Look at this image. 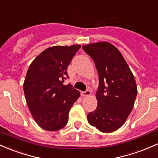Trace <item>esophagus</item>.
Returning a JSON list of instances; mask_svg holds the SVG:
<instances>
[{
  "label": "esophagus",
  "mask_w": 158,
  "mask_h": 158,
  "mask_svg": "<svg viewBox=\"0 0 158 158\" xmlns=\"http://www.w3.org/2000/svg\"><path fill=\"white\" fill-rule=\"evenodd\" d=\"M91 91H90L89 90H87V91H82V95L84 97H88V96H90V95H91Z\"/></svg>",
  "instance_id": "1"
}]
</instances>
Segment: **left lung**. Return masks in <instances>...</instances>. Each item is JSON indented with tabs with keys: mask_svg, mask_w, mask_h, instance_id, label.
Instances as JSON below:
<instances>
[{
	"mask_svg": "<svg viewBox=\"0 0 158 158\" xmlns=\"http://www.w3.org/2000/svg\"><path fill=\"white\" fill-rule=\"evenodd\" d=\"M99 75L98 106L87 115L91 126L103 133L117 131L132 111L137 87L129 66L118 49L109 42L85 45Z\"/></svg>",
	"mask_w": 158,
	"mask_h": 158,
	"instance_id": "8db88e82",
	"label": "left lung"
}]
</instances>
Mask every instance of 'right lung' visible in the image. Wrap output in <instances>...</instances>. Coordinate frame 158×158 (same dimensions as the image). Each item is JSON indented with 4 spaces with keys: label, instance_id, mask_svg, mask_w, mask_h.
Wrapping results in <instances>:
<instances>
[{
    "label": "right lung",
    "instance_id": "right-lung-1",
    "mask_svg": "<svg viewBox=\"0 0 158 158\" xmlns=\"http://www.w3.org/2000/svg\"><path fill=\"white\" fill-rule=\"evenodd\" d=\"M80 45L52 46L42 52L29 66L23 84L27 107L43 130L56 131L68 122L71 107L80 92L64 85L67 67Z\"/></svg>",
    "mask_w": 158,
    "mask_h": 158
}]
</instances>
